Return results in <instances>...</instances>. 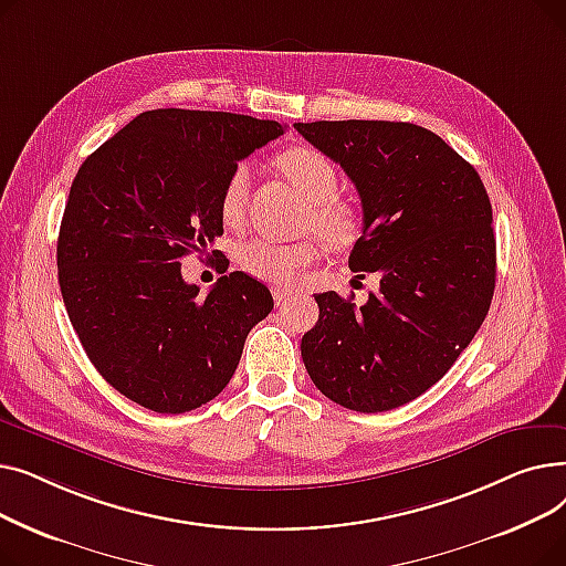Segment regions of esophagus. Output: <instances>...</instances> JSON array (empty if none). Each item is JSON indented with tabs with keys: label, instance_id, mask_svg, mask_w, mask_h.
Returning a JSON list of instances; mask_svg holds the SVG:
<instances>
[{
	"label": "esophagus",
	"instance_id": "obj_1",
	"mask_svg": "<svg viewBox=\"0 0 566 566\" xmlns=\"http://www.w3.org/2000/svg\"><path fill=\"white\" fill-rule=\"evenodd\" d=\"M273 298H275V303L280 305V303H286V301H291L293 298V293L291 291H286V289H273Z\"/></svg>",
	"mask_w": 566,
	"mask_h": 566
}]
</instances>
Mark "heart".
I'll use <instances>...</instances> for the list:
<instances>
[{"label":"heart","instance_id":"heart-1","mask_svg":"<svg viewBox=\"0 0 566 566\" xmlns=\"http://www.w3.org/2000/svg\"><path fill=\"white\" fill-rule=\"evenodd\" d=\"M277 167L310 201V211L305 216L307 231H316L331 245H346L358 235L360 218L350 203L335 197L339 176L335 165L321 151L310 146L286 148L277 156ZM250 167L245 163L235 165L229 174L220 195V216L227 224L243 220L250 197ZM316 256L318 245L314 241L271 243L254 238L238 250V261L252 277L277 286L293 284L303 268Z\"/></svg>","mask_w":566,"mask_h":566}]
</instances>
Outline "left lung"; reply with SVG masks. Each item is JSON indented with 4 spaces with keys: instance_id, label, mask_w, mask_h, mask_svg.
I'll return each mask as SVG.
<instances>
[{
    "instance_id": "obj_1",
    "label": "left lung",
    "mask_w": 566,
    "mask_h": 566,
    "mask_svg": "<svg viewBox=\"0 0 566 566\" xmlns=\"http://www.w3.org/2000/svg\"><path fill=\"white\" fill-rule=\"evenodd\" d=\"M339 163L363 201L348 268L380 277L358 310L316 293L301 353L335 403L382 412L424 395L486 318L495 289L493 211L480 174L436 133L403 122L295 124Z\"/></svg>"
}]
</instances>
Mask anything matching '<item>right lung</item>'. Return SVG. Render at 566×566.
<instances>
[{"label":"right lung","instance_id":"obj_1","mask_svg":"<svg viewBox=\"0 0 566 566\" xmlns=\"http://www.w3.org/2000/svg\"><path fill=\"white\" fill-rule=\"evenodd\" d=\"M277 122L148 109L77 169L56 241L59 286L80 344L114 390L156 412H188L231 380L273 295L235 271L199 295L181 259L222 235L233 167L280 137Z\"/></svg>","mask_w":566,"mask_h":566}]
</instances>
